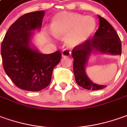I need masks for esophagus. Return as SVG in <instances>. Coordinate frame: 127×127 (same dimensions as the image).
Returning a JSON list of instances; mask_svg holds the SVG:
<instances>
[{"instance_id": "34e87169", "label": "esophagus", "mask_w": 127, "mask_h": 127, "mask_svg": "<svg viewBox=\"0 0 127 127\" xmlns=\"http://www.w3.org/2000/svg\"><path fill=\"white\" fill-rule=\"evenodd\" d=\"M62 57H69V56L71 55V52L70 50H68V49H65V50H64L62 51Z\"/></svg>"}]
</instances>
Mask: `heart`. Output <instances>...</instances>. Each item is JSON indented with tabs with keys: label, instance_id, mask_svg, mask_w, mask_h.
<instances>
[{
	"label": "heart",
	"instance_id": "1",
	"mask_svg": "<svg viewBox=\"0 0 127 127\" xmlns=\"http://www.w3.org/2000/svg\"><path fill=\"white\" fill-rule=\"evenodd\" d=\"M96 22L91 16L72 12H61L52 18L50 31L57 37L65 36L66 44L75 47L84 43L93 35Z\"/></svg>",
	"mask_w": 127,
	"mask_h": 127
}]
</instances>
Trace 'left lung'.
<instances>
[{"instance_id":"1","label":"left lung","mask_w":127,"mask_h":127,"mask_svg":"<svg viewBox=\"0 0 127 127\" xmlns=\"http://www.w3.org/2000/svg\"><path fill=\"white\" fill-rule=\"evenodd\" d=\"M99 26L92 38L82 45L75 46L72 51L73 71L76 83L83 89L96 91L106 86L99 85L90 80L86 73L85 67L93 52L112 55H121L122 45L119 36L109 22L98 16Z\"/></svg>"}]
</instances>
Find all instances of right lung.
<instances>
[{
    "label": "right lung",
    "instance_id": "obj_1",
    "mask_svg": "<svg viewBox=\"0 0 127 127\" xmlns=\"http://www.w3.org/2000/svg\"><path fill=\"white\" fill-rule=\"evenodd\" d=\"M44 13L37 11L21 16L9 27L2 42L5 72L17 87L25 91H39L47 87L62 58L60 51L45 55L31 47L32 31L41 28Z\"/></svg>",
    "mask_w": 127,
    "mask_h": 127
}]
</instances>
